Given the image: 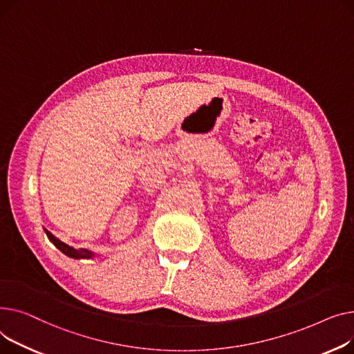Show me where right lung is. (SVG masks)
Wrapping results in <instances>:
<instances>
[{
  "mask_svg": "<svg viewBox=\"0 0 354 354\" xmlns=\"http://www.w3.org/2000/svg\"><path fill=\"white\" fill-rule=\"evenodd\" d=\"M46 234H47V237L50 239V241L58 248V250H61L62 253H64V254L68 256V257H73V259H90V257L94 256L91 252L84 250V248H78V250H75V248L67 245L66 243L59 241V240H58L57 237H54L48 230H46Z\"/></svg>",
  "mask_w": 354,
  "mask_h": 354,
  "instance_id": "right-lung-1",
  "label": "right lung"
}]
</instances>
